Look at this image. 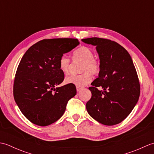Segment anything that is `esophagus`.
<instances>
[{
  "label": "esophagus",
  "instance_id": "esophagus-1",
  "mask_svg": "<svg viewBox=\"0 0 154 154\" xmlns=\"http://www.w3.org/2000/svg\"><path fill=\"white\" fill-rule=\"evenodd\" d=\"M81 89H82V88H81V87H77V92H79V91H80Z\"/></svg>",
  "mask_w": 154,
  "mask_h": 154
}]
</instances>
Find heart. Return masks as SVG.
Segmentation results:
<instances>
[{
    "instance_id": "1",
    "label": "heart",
    "mask_w": 154,
    "mask_h": 154,
    "mask_svg": "<svg viewBox=\"0 0 154 154\" xmlns=\"http://www.w3.org/2000/svg\"><path fill=\"white\" fill-rule=\"evenodd\" d=\"M73 60L74 61H81V71L83 74L75 75H68L65 79V83L71 84L78 87H82L89 84L92 78L90 73L96 75L100 71V63L96 59L94 58V54L90 48L82 46L75 50L73 54ZM60 69L64 73H67L70 70L71 61L69 58L63 55L60 60Z\"/></svg>"
}]
</instances>
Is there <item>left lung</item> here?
Listing matches in <instances>:
<instances>
[{
  "instance_id": "left-lung-1",
  "label": "left lung",
  "mask_w": 154,
  "mask_h": 154,
  "mask_svg": "<svg viewBox=\"0 0 154 154\" xmlns=\"http://www.w3.org/2000/svg\"><path fill=\"white\" fill-rule=\"evenodd\" d=\"M81 41L96 46L100 60L99 77L89 88L92 96L86 104L87 112L104 125L119 124L132 112L140 96L138 77L132 57L120 44L107 39L91 38Z\"/></svg>"
}]
</instances>
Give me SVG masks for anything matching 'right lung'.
Segmentation results:
<instances>
[{
    "label": "right lung",
    "mask_w": 154,
    "mask_h": 154,
    "mask_svg": "<svg viewBox=\"0 0 154 154\" xmlns=\"http://www.w3.org/2000/svg\"><path fill=\"white\" fill-rule=\"evenodd\" d=\"M80 42L77 39L43 40L28 49L16 71L14 98L27 119L36 125L48 126L63 116L68 100L77 93L71 84L56 87L64 79L60 60Z\"/></svg>",
    "instance_id": "obj_1"
}]
</instances>
